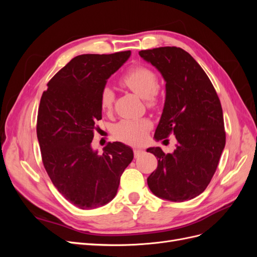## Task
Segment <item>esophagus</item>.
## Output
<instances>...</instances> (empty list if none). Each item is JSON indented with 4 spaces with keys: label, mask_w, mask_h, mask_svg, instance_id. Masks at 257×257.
I'll use <instances>...</instances> for the list:
<instances>
[{
    "label": "esophagus",
    "mask_w": 257,
    "mask_h": 257,
    "mask_svg": "<svg viewBox=\"0 0 257 257\" xmlns=\"http://www.w3.org/2000/svg\"><path fill=\"white\" fill-rule=\"evenodd\" d=\"M143 152H144V150L141 149V148H135V149H134V155H135V158L139 157V155H141Z\"/></svg>",
    "instance_id": "obj_1"
}]
</instances>
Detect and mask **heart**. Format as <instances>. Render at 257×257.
Wrapping results in <instances>:
<instances>
[{
  "label": "heart",
  "instance_id": "1",
  "mask_svg": "<svg viewBox=\"0 0 257 257\" xmlns=\"http://www.w3.org/2000/svg\"><path fill=\"white\" fill-rule=\"evenodd\" d=\"M122 87L131 90L139 97L145 98L147 105L154 106L158 102V76L151 68L144 65L131 67L120 78ZM114 94L111 89L105 88L100 93L99 105L104 112L111 110ZM151 127L148 119L122 120L112 128L113 136L119 141L130 145H141L146 138L147 131Z\"/></svg>",
  "mask_w": 257,
  "mask_h": 257
}]
</instances>
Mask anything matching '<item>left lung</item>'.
Returning a JSON list of instances; mask_svg holds the SVG:
<instances>
[{"mask_svg":"<svg viewBox=\"0 0 257 257\" xmlns=\"http://www.w3.org/2000/svg\"><path fill=\"white\" fill-rule=\"evenodd\" d=\"M139 56L166 81L164 109L154 138L162 141L174 134L178 142L173 153L165 154L160 147L147 149L158 159L148 185L163 199H192L211 181L225 147L220 98L204 69L185 50L160 47L139 51Z\"/></svg>","mask_w":257,"mask_h":257,"instance_id":"obj_1","label":"left lung"}]
</instances>
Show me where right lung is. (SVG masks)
I'll return each mask as SVG.
<instances>
[{
	"label": "right lung",
	"instance_id": "right-lung-1",
	"mask_svg": "<svg viewBox=\"0 0 257 257\" xmlns=\"http://www.w3.org/2000/svg\"><path fill=\"white\" fill-rule=\"evenodd\" d=\"M130 56L131 51L77 56L52 77L41 98L36 133L44 167L57 190L80 209L109 203L134 158L119 142L108 144L103 155L91 148L95 122L102 119L100 93Z\"/></svg>",
	"mask_w": 257,
	"mask_h": 257
}]
</instances>
